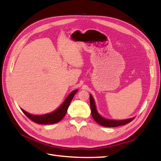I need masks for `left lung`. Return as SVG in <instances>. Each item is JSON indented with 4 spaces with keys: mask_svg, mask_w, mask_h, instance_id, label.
Masks as SVG:
<instances>
[{
    "mask_svg": "<svg viewBox=\"0 0 161 161\" xmlns=\"http://www.w3.org/2000/svg\"><path fill=\"white\" fill-rule=\"evenodd\" d=\"M90 106L91 111H92V115L94 120L102 126L107 127H115L121 126V125H125L129 123L131 121H132L134 118H131L129 119H123V120H114V119H108L103 118L100 115V114L98 113L96 110V107L95 105V101L93 100V96L90 94Z\"/></svg>",
    "mask_w": 161,
    "mask_h": 161,
    "instance_id": "8db88e82",
    "label": "left lung"
}]
</instances>
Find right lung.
I'll list each match as a JSON object with an SVG mask.
<instances>
[{"instance_id": "1", "label": "right lung", "mask_w": 161, "mask_h": 161, "mask_svg": "<svg viewBox=\"0 0 161 161\" xmlns=\"http://www.w3.org/2000/svg\"><path fill=\"white\" fill-rule=\"evenodd\" d=\"M78 92V89H76L72 91V92L69 93L68 97L64 101L62 105L58 108L57 110L50 113L45 114V115H31L26 112L23 109H21L25 115L28 117L31 120L38 124H42V125H51V124H55L56 122L60 121L64 117H65V114L68 110V107L70 104L71 101L72 100L73 97L75 95V93Z\"/></svg>"}]
</instances>
